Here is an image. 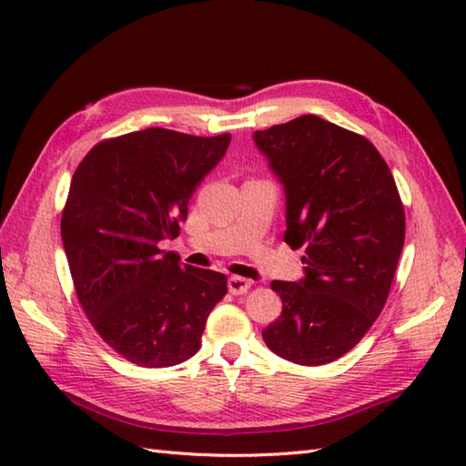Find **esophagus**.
Wrapping results in <instances>:
<instances>
[{
    "label": "esophagus",
    "mask_w": 466,
    "mask_h": 466,
    "mask_svg": "<svg viewBox=\"0 0 466 466\" xmlns=\"http://www.w3.org/2000/svg\"><path fill=\"white\" fill-rule=\"evenodd\" d=\"M252 282L248 279H242V276H230V280H228V290L232 294H246L250 290Z\"/></svg>",
    "instance_id": "34e87169"
}]
</instances>
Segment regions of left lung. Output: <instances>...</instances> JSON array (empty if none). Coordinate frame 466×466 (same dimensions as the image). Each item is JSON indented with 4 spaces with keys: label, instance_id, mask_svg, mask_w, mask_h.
I'll use <instances>...</instances> for the list:
<instances>
[{
    "label": "left lung",
    "instance_id": "1",
    "mask_svg": "<svg viewBox=\"0 0 466 466\" xmlns=\"http://www.w3.org/2000/svg\"><path fill=\"white\" fill-rule=\"evenodd\" d=\"M254 142L284 184V240L306 248L304 279L272 282L282 314L262 339L294 364L332 362L389 299L407 230L399 187L372 142L319 116L256 132Z\"/></svg>",
    "mask_w": 466,
    "mask_h": 466
}]
</instances>
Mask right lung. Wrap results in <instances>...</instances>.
<instances>
[{"label":"right lung","mask_w":466,"mask_h":466,"mask_svg":"<svg viewBox=\"0 0 466 466\" xmlns=\"http://www.w3.org/2000/svg\"><path fill=\"white\" fill-rule=\"evenodd\" d=\"M230 134L147 127L97 142L76 167L62 242L82 309L102 340L137 366L190 359L226 276L180 264L160 242L180 234L187 202Z\"/></svg>","instance_id":"1"}]
</instances>
